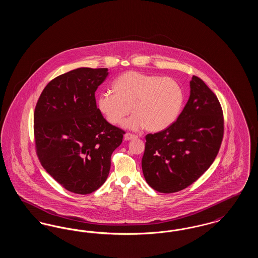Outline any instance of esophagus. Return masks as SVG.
Listing matches in <instances>:
<instances>
[{
    "label": "esophagus",
    "instance_id": "obj_1",
    "mask_svg": "<svg viewBox=\"0 0 258 258\" xmlns=\"http://www.w3.org/2000/svg\"><path fill=\"white\" fill-rule=\"evenodd\" d=\"M123 138H124V140H133V139H135V138H137V135H133V134H128V133H126L125 135H123Z\"/></svg>",
    "mask_w": 258,
    "mask_h": 258
}]
</instances>
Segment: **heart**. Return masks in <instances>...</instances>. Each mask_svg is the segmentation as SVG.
<instances>
[{
    "label": "heart",
    "instance_id": "obj_1",
    "mask_svg": "<svg viewBox=\"0 0 258 258\" xmlns=\"http://www.w3.org/2000/svg\"><path fill=\"white\" fill-rule=\"evenodd\" d=\"M112 92L98 95L97 105L104 119L113 125L123 122L124 127L160 132L178 119L184 101L182 85L172 77H160L135 71L119 75L112 83Z\"/></svg>",
    "mask_w": 258,
    "mask_h": 258
}]
</instances>
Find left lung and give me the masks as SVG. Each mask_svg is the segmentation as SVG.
Masks as SVG:
<instances>
[{"label":"left lung","mask_w":258,"mask_h":258,"mask_svg":"<svg viewBox=\"0 0 258 258\" xmlns=\"http://www.w3.org/2000/svg\"><path fill=\"white\" fill-rule=\"evenodd\" d=\"M190 95L177 121L146 135L142 171L148 184L162 194L195 183L216 159L223 137L221 103L202 79L192 76Z\"/></svg>","instance_id":"left-lung-1"}]
</instances>
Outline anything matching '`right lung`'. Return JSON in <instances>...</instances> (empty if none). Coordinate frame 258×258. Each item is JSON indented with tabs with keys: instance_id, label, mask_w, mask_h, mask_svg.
<instances>
[{
	"instance_id": "right-lung-1",
	"label": "right lung",
	"mask_w": 258,
	"mask_h": 258,
	"mask_svg": "<svg viewBox=\"0 0 258 258\" xmlns=\"http://www.w3.org/2000/svg\"><path fill=\"white\" fill-rule=\"evenodd\" d=\"M107 69L79 68L51 80L34 113V134L43 168L69 191L89 195L106 181L111 155L123 141L97 107L95 93Z\"/></svg>"
}]
</instances>
